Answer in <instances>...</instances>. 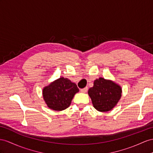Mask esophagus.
<instances>
[{
  "mask_svg": "<svg viewBox=\"0 0 153 153\" xmlns=\"http://www.w3.org/2000/svg\"><path fill=\"white\" fill-rule=\"evenodd\" d=\"M87 91H88V87H85L83 88H81V92H83V93L87 92Z\"/></svg>",
  "mask_w": 153,
  "mask_h": 153,
  "instance_id": "esophagus-1",
  "label": "esophagus"
}]
</instances>
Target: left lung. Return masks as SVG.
Instances as JSON below:
<instances>
[{"label":"left lung","instance_id":"left-lung-1","mask_svg":"<svg viewBox=\"0 0 153 153\" xmlns=\"http://www.w3.org/2000/svg\"><path fill=\"white\" fill-rule=\"evenodd\" d=\"M88 95L96 110L100 112L111 111L121 96V88L113 81L100 77L94 82L88 90Z\"/></svg>","mask_w":153,"mask_h":153}]
</instances>
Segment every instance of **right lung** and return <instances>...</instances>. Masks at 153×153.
I'll return each mask as SVG.
<instances>
[{"instance_id": "right-lung-1", "label": "right lung", "mask_w": 153, "mask_h": 153, "mask_svg": "<svg viewBox=\"0 0 153 153\" xmlns=\"http://www.w3.org/2000/svg\"><path fill=\"white\" fill-rule=\"evenodd\" d=\"M79 92L76 83L67 78L60 77L43 89L42 94L50 108L60 111L68 108L75 94Z\"/></svg>"}]
</instances>
